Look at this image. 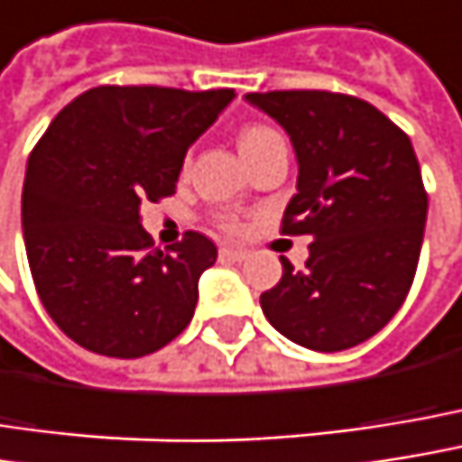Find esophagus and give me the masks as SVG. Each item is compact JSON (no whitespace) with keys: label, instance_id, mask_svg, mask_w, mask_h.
Returning a JSON list of instances; mask_svg holds the SVG:
<instances>
[{"label":"esophagus","instance_id":"34e87169","mask_svg":"<svg viewBox=\"0 0 462 462\" xmlns=\"http://www.w3.org/2000/svg\"><path fill=\"white\" fill-rule=\"evenodd\" d=\"M219 256L227 259V262H243V259H248V251L245 248H237V245H222L219 248Z\"/></svg>","mask_w":462,"mask_h":462}]
</instances>
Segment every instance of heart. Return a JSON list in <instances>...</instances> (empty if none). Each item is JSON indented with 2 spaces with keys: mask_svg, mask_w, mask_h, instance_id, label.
Returning <instances> with one entry per match:
<instances>
[{
  "mask_svg": "<svg viewBox=\"0 0 462 462\" xmlns=\"http://www.w3.org/2000/svg\"><path fill=\"white\" fill-rule=\"evenodd\" d=\"M267 134H273V129H267V126H248V129H243V134H240V147L251 145V143H256V140H262V137H267ZM230 227H235V225H230Z\"/></svg>",
  "mask_w": 462,
  "mask_h": 462,
  "instance_id": "obj_1",
  "label": "heart"
}]
</instances>
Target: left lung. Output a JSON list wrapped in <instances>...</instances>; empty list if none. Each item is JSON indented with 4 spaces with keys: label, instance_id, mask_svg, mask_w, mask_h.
<instances>
[{
    "label": "left lung",
    "instance_id": "obj_1",
    "mask_svg": "<svg viewBox=\"0 0 462 462\" xmlns=\"http://www.w3.org/2000/svg\"><path fill=\"white\" fill-rule=\"evenodd\" d=\"M299 163L285 235H312L301 273L282 277L262 312L288 341L344 352L375 336L402 307L423 245L429 195L410 137L365 100L319 89L251 92Z\"/></svg>",
    "mask_w": 462,
    "mask_h": 462
}]
</instances>
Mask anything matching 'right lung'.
I'll list each match as a JSON object with an SVG mask.
<instances>
[{
    "instance_id": "obj_1",
    "label": "right lung",
    "mask_w": 462,
    "mask_h": 462,
    "mask_svg": "<svg viewBox=\"0 0 462 462\" xmlns=\"http://www.w3.org/2000/svg\"><path fill=\"white\" fill-rule=\"evenodd\" d=\"M232 89L95 87L52 118L23 182V240L44 310L79 346L134 359L192 319L217 245L188 232L152 248L140 206L174 195L189 145Z\"/></svg>"
}]
</instances>
